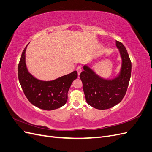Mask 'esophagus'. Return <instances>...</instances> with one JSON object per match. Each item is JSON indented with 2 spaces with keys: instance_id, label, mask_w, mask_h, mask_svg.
<instances>
[{
  "instance_id": "1",
  "label": "esophagus",
  "mask_w": 152,
  "mask_h": 152,
  "mask_svg": "<svg viewBox=\"0 0 152 152\" xmlns=\"http://www.w3.org/2000/svg\"><path fill=\"white\" fill-rule=\"evenodd\" d=\"M77 73H78V75H80V73L82 72V67L81 66H78L77 68Z\"/></svg>"
}]
</instances>
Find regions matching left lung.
Here are the masks:
<instances>
[{
    "instance_id": "obj_1",
    "label": "left lung",
    "mask_w": 152,
    "mask_h": 152,
    "mask_svg": "<svg viewBox=\"0 0 152 152\" xmlns=\"http://www.w3.org/2000/svg\"><path fill=\"white\" fill-rule=\"evenodd\" d=\"M122 59L120 75L113 80H105L98 76L86 66L80 73V80L87 103L99 110L112 108L120 103L125 96L131 75V61L124 45L116 40Z\"/></svg>"
}]
</instances>
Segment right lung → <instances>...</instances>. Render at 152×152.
Instances as JSON below:
<instances>
[{
  "mask_svg": "<svg viewBox=\"0 0 152 152\" xmlns=\"http://www.w3.org/2000/svg\"><path fill=\"white\" fill-rule=\"evenodd\" d=\"M27 45L22 53L18 69V79L26 98L32 104L42 110H53L61 107L66 103L68 90L73 81L77 78V72L74 71L52 81L35 79L26 66Z\"/></svg>",
  "mask_w": 152,
  "mask_h": 152,
  "instance_id": "1",
  "label": "right lung"
}]
</instances>
